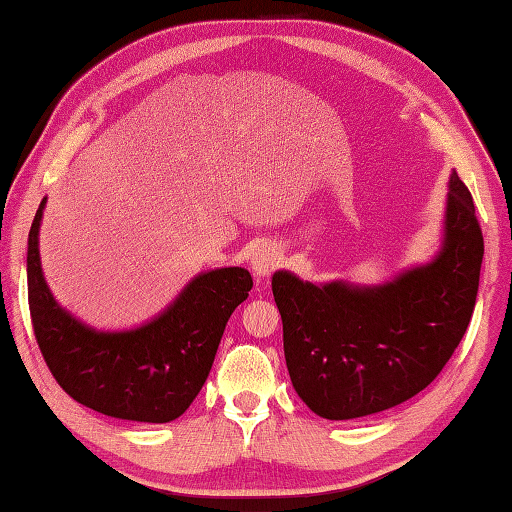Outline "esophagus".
<instances>
[{"instance_id":"1","label":"esophagus","mask_w":512,"mask_h":512,"mask_svg":"<svg viewBox=\"0 0 512 512\" xmlns=\"http://www.w3.org/2000/svg\"><path fill=\"white\" fill-rule=\"evenodd\" d=\"M281 264V253L275 248V244H259L255 248L253 257H250V266H253V273L262 279V277H268L270 273H273L275 268H279Z\"/></svg>"}]
</instances>
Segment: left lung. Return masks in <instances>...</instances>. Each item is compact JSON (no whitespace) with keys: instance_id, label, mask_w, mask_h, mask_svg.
I'll return each mask as SVG.
<instances>
[{"instance_id":"8db88e82","label":"left lung","mask_w":512,"mask_h":512,"mask_svg":"<svg viewBox=\"0 0 512 512\" xmlns=\"http://www.w3.org/2000/svg\"><path fill=\"white\" fill-rule=\"evenodd\" d=\"M482 257L471 191L453 171L442 248L431 264L369 288L275 273L286 365L299 398L321 418L352 420L431 385L471 323Z\"/></svg>"}]
</instances>
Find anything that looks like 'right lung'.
Returning <instances> with one entry per match:
<instances>
[{
	"instance_id": "right-lung-1",
	"label": "right lung",
	"mask_w": 512,
	"mask_h": 512,
	"mask_svg": "<svg viewBox=\"0 0 512 512\" xmlns=\"http://www.w3.org/2000/svg\"><path fill=\"white\" fill-rule=\"evenodd\" d=\"M28 235V306L32 330L54 380L76 402L105 416L171 422L189 409L211 372L233 310L246 301L253 277L217 268L189 281L171 306L127 332H99L65 312L43 279L39 226Z\"/></svg>"
}]
</instances>
